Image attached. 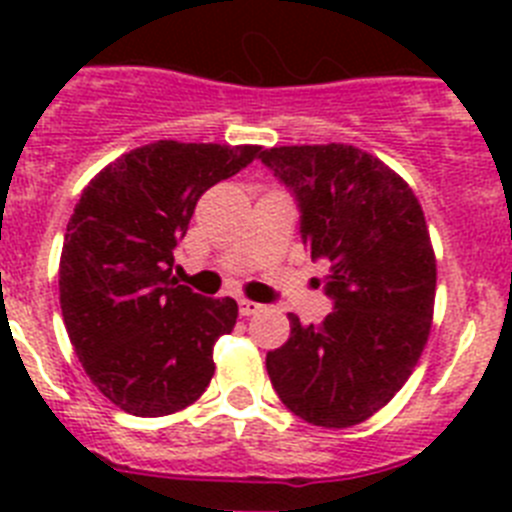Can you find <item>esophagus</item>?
Wrapping results in <instances>:
<instances>
[{"instance_id":"esophagus-1","label":"esophagus","mask_w":512,"mask_h":512,"mask_svg":"<svg viewBox=\"0 0 512 512\" xmlns=\"http://www.w3.org/2000/svg\"><path fill=\"white\" fill-rule=\"evenodd\" d=\"M238 310H241V315H246L248 318V315H256V312L261 310V305L259 302H251V300H241L238 302Z\"/></svg>"}]
</instances>
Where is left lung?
<instances>
[{"label":"left lung","mask_w":512,"mask_h":512,"mask_svg":"<svg viewBox=\"0 0 512 512\" xmlns=\"http://www.w3.org/2000/svg\"><path fill=\"white\" fill-rule=\"evenodd\" d=\"M300 207L312 261H328L333 312L266 354L279 400L323 428L364 423L408 382L431 333L436 256L413 189L343 143L261 151ZM320 284V282H318Z\"/></svg>","instance_id":"left-lung-1"}]
</instances>
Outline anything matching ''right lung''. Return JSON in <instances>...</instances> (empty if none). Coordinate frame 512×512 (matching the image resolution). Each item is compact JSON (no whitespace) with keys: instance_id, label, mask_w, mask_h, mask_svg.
Wrapping results in <instances>:
<instances>
[{"instance_id":"add662e5","label":"right lung","mask_w":512,"mask_h":512,"mask_svg":"<svg viewBox=\"0 0 512 512\" xmlns=\"http://www.w3.org/2000/svg\"><path fill=\"white\" fill-rule=\"evenodd\" d=\"M259 156V146L158 140L81 192L58 271L63 323L84 372L125 413L171 415L207 390L212 346L238 305L176 282L174 248L202 194Z\"/></svg>"}]
</instances>
